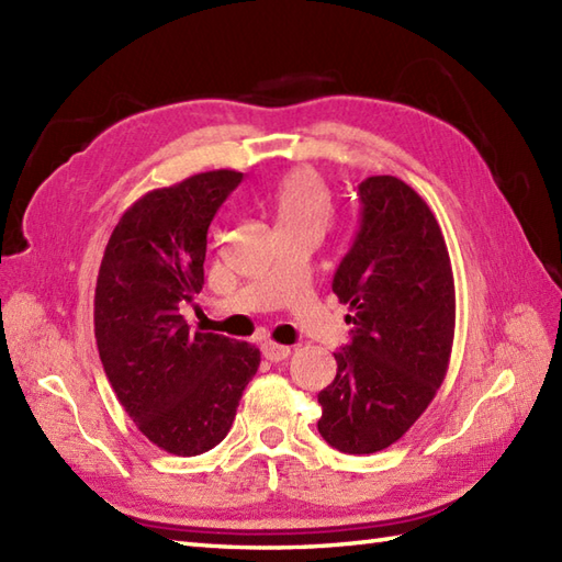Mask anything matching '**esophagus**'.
<instances>
[{
	"label": "esophagus",
	"instance_id": "esophagus-1",
	"mask_svg": "<svg viewBox=\"0 0 562 562\" xmlns=\"http://www.w3.org/2000/svg\"><path fill=\"white\" fill-rule=\"evenodd\" d=\"M262 357H266V360H270V362H282V360H288L290 357V348L288 345H278V342H262Z\"/></svg>",
	"mask_w": 562,
	"mask_h": 562
}]
</instances>
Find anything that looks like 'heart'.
Segmentation results:
<instances>
[{"label": "heart", "instance_id": "b5f03b06", "mask_svg": "<svg viewBox=\"0 0 562 562\" xmlns=\"http://www.w3.org/2000/svg\"><path fill=\"white\" fill-rule=\"evenodd\" d=\"M270 205L278 229L292 224H312L318 229H326L333 217V202L326 181L308 166L288 171L274 183Z\"/></svg>", "mask_w": 562, "mask_h": 562}]
</instances>
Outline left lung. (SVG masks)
<instances>
[{"label":"left lung","mask_w":562,"mask_h":562,"mask_svg":"<svg viewBox=\"0 0 562 562\" xmlns=\"http://www.w3.org/2000/svg\"><path fill=\"white\" fill-rule=\"evenodd\" d=\"M360 200V232L333 278L352 342L333 352L338 374L318 393V432L345 453L408 432L447 376L457 326L449 250L427 202L396 176H369Z\"/></svg>","instance_id":"obj_1"}]
</instances>
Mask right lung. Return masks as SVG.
Masks as SVG:
<instances>
[{
    "instance_id": "1",
    "label": "right lung",
    "mask_w": 562,
    "mask_h": 562,
    "mask_svg": "<svg viewBox=\"0 0 562 562\" xmlns=\"http://www.w3.org/2000/svg\"><path fill=\"white\" fill-rule=\"evenodd\" d=\"M241 181L217 169L149 190L115 224L99 268L93 333L105 376L139 432L176 457L220 445L260 364L256 345L183 318L205 284L210 222Z\"/></svg>"
}]
</instances>
